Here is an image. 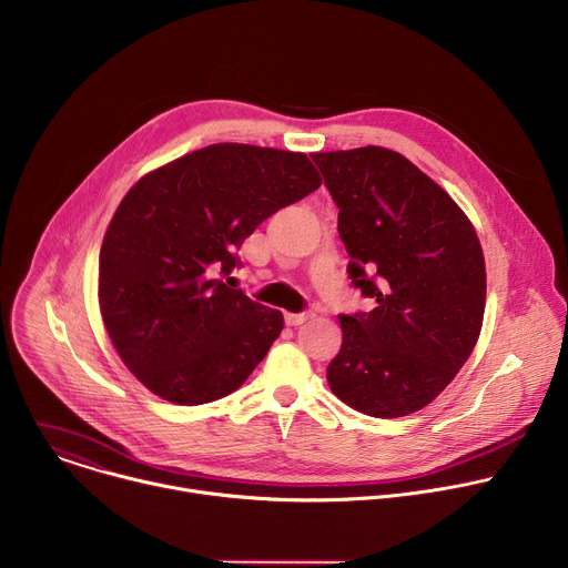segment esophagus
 Here are the masks:
<instances>
[{
    "label": "esophagus",
    "mask_w": 568,
    "mask_h": 568,
    "mask_svg": "<svg viewBox=\"0 0 568 568\" xmlns=\"http://www.w3.org/2000/svg\"><path fill=\"white\" fill-rule=\"evenodd\" d=\"M308 317H313V311H304V313H288V315H286V324H288V326H300V324H304Z\"/></svg>",
    "instance_id": "34e87169"
}]
</instances>
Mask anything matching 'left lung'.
I'll return each mask as SVG.
<instances>
[{
  "label": "left lung",
  "mask_w": 568,
  "mask_h": 568,
  "mask_svg": "<svg viewBox=\"0 0 568 568\" xmlns=\"http://www.w3.org/2000/svg\"><path fill=\"white\" fill-rule=\"evenodd\" d=\"M313 161L339 207L352 284L376 300L369 313L339 315L328 387L367 416L414 414L455 381L481 333L486 262L475 225L394 150L315 152Z\"/></svg>",
  "instance_id": "left-lung-1"
}]
</instances>
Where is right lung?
Returning a JSON list of instances; mask_svg holds the SVG:
<instances>
[{
  "label": "right lung",
  "instance_id": "1",
  "mask_svg": "<svg viewBox=\"0 0 568 568\" xmlns=\"http://www.w3.org/2000/svg\"><path fill=\"white\" fill-rule=\"evenodd\" d=\"M320 183L302 152L216 143L130 187L102 240L98 302L113 347L152 394L203 405L264 361L282 311L216 275H231L264 219Z\"/></svg>",
  "mask_w": 568,
  "mask_h": 568
}]
</instances>
